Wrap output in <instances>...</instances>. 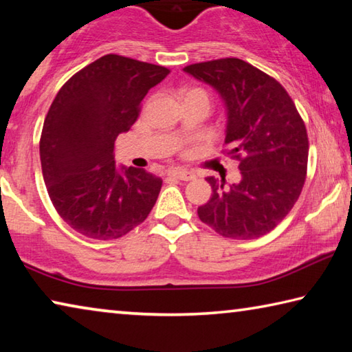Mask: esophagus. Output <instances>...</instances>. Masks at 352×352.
Instances as JSON below:
<instances>
[{"mask_svg":"<svg viewBox=\"0 0 352 352\" xmlns=\"http://www.w3.org/2000/svg\"><path fill=\"white\" fill-rule=\"evenodd\" d=\"M168 175L172 177V178H178V180H183V182H190V180H194V178H195L192 172L184 170V169H170L168 172Z\"/></svg>","mask_w":352,"mask_h":352,"instance_id":"34e87169","label":"esophagus"}]
</instances>
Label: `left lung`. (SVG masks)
<instances>
[{"mask_svg":"<svg viewBox=\"0 0 352 352\" xmlns=\"http://www.w3.org/2000/svg\"><path fill=\"white\" fill-rule=\"evenodd\" d=\"M210 83L228 110L222 153L237 160V184L208 177L212 197L199 206L204 223L223 237L256 239L275 228L300 197L307 174L309 138L294 100L275 77L236 57L184 67ZM225 182V178H223Z\"/></svg>","mask_w":352,"mask_h":352,"instance_id":"1","label":"left lung"}]
</instances>
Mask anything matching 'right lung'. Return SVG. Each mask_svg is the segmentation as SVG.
<instances>
[{
    "instance_id": "1",
    "label": "right lung",
    "mask_w": 352,
    "mask_h": 352,
    "mask_svg": "<svg viewBox=\"0 0 352 352\" xmlns=\"http://www.w3.org/2000/svg\"><path fill=\"white\" fill-rule=\"evenodd\" d=\"M169 73L162 65L107 54L69 77L52 100L40 136L41 172L58 216L82 236L118 239L152 211L163 180L136 168L119 174L115 141Z\"/></svg>"
}]
</instances>
